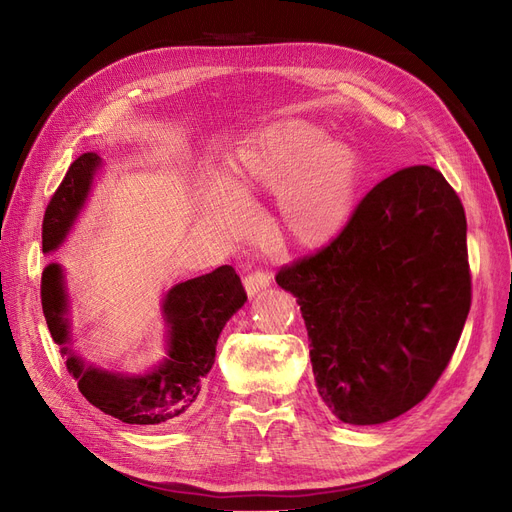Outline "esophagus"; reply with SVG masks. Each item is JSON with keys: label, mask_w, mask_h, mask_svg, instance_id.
<instances>
[{"label": "esophagus", "mask_w": 512, "mask_h": 512, "mask_svg": "<svg viewBox=\"0 0 512 512\" xmlns=\"http://www.w3.org/2000/svg\"><path fill=\"white\" fill-rule=\"evenodd\" d=\"M269 283H271L269 273H264V271H254V273H250V275H245V279H243V288H245V292H248V296H256L260 290L269 288Z\"/></svg>", "instance_id": "1"}]
</instances>
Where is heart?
I'll list each match as a JSON object with an SVG mask.
<instances>
[{
  "label": "heart",
  "mask_w": 512,
  "mask_h": 512,
  "mask_svg": "<svg viewBox=\"0 0 512 512\" xmlns=\"http://www.w3.org/2000/svg\"><path fill=\"white\" fill-rule=\"evenodd\" d=\"M229 182L233 191L279 193V231L298 248L330 243L353 216L359 182V153L344 140L302 119H285L248 138L237 151ZM206 216L222 227L241 220L239 203L214 187Z\"/></svg>",
  "instance_id": "heart-1"
}]
</instances>
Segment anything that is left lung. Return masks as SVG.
Returning <instances> with one entry per match:
<instances>
[{"mask_svg": "<svg viewBox=\"0 0 512 512\" xmlns=\"http://www.w3.org/2000/svg\"><path fill=\"white\" fill-rule=\"evenodd\" d=\"M275 281L300 304L317 391L346 424L418 405L452 359L470 309L466 216L431 166L367 193L342 233Z\"/></svg>", "mask_w": 512, "mask_h": 512, "instance_id": "8db88e82", "label": "left lung"}]
</instances>
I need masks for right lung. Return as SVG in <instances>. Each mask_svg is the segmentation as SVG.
<instances>
[{"mask_svg":"<svg viewBox=\"0 0 512 512\" xmlns=\"http://www.w3.org/2000/svg\"><path fill=\"white\" fill-rule=\"evenodd\" d=\"M102 159L96 153L79 155L52 195L44 224V252L58 250L84 210ZM248 300L239 275L224 264L216 271L176 283L161 304L166 323V357L142 374L102 370L81 359L71 342L69 294L63 267L50 262L42 275V309L48 330L67 370L84 395L100 412L126 424H163L185 414L197 399L203 378L216 357L222 327Z\"/></svg>","mask_w":512,"mask_h":512,"instance_id":"right-lung-1","label":"right lung"}]
</instances>
